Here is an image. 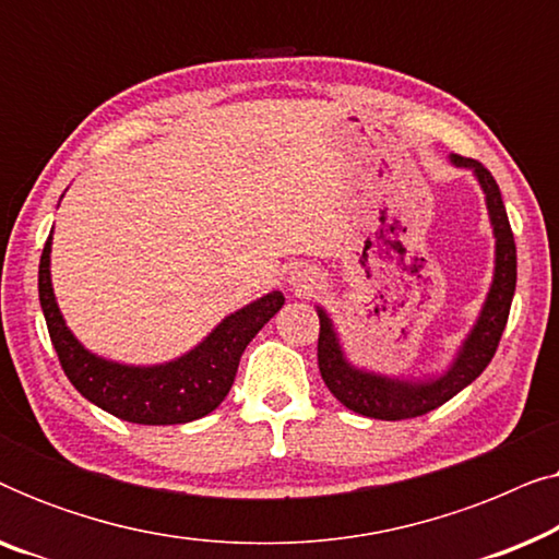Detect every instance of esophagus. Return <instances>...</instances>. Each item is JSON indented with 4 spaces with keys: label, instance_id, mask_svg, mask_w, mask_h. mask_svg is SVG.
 <instances>
[{
    "label": "esophagus",
    "instance_id": "obj_1",
    "mask_svg": "<svg viewBox=\"0 0 559 559\" xmlns=\"http://www.w3.org/2000/svg\"><path fill=\"white\" fill-rule=\"evenodd\" d=\"M289 285H293L297 295H308L318 287V280H316V274H312V272L300 270V272H293V277H289Z\"/></svg>",
    "mask_w": 559,
    "mask_h": 559
}]
</instances>
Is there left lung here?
Instances as JSON below:
<instances>
[{"mask_svg":"<svg viewBox=\"0 0 559 559\" xmlns=\"http://www.w3.org/2000/svg\"><path fill=\"white\" fill-rule=\"evenodd\" d=\"M450 163L455 167H468L478 178L480 188H484L488 218H491L496 239L491 289H488L476 325L471 328L468 338L457 348L453 364L442 373H438V377L417 381L384 377V373L358 369V366L350 364L346 354H343L333 320L328 318L323 308H318L320 377H323L325 386L331 389V394L343 407L354 409L364 417L409 419L438 409L440 404L453 400L461 389H465L471 381H476L484 373L486 366L491 364L496 348H499L503 328H507L511 300H514L516 289V243L509 226L507 209H503L501 190L496 186L493 175L484 165L476 163V159L453 155Z\"/></svg>","mask_w":559,"mask_h":559,"instance_id":"left-lung-1","label":"left lung"}]
</instances>
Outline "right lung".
<instances>
[{
  "mask_svg": "<svg viewBox=\"0 0 559 559\" xmlns=\"http://www.w3.org/2000/svg\"><path fill=\"white\" fill-rule=\"evenodd\" d=\"M50 243L45 241L37 272L40 308L48 333L71 384L109 415L134 425H182L201 419L226 400L243 348L285 305L274 293L231 312L193 350L157 366H129L83 348L68 331L50 282Z\"/></svg>",
  "mask_w": 559,
  "mask_h": 559,
  "instance_id": "obj_1",
  "label": "right lung"
}]
</instances>
